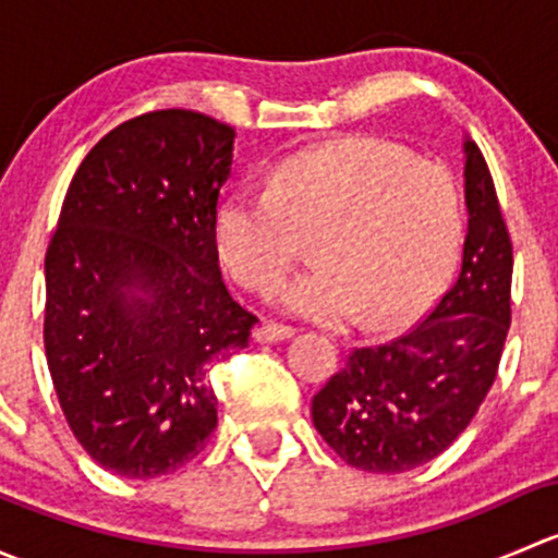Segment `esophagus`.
I'll use <instances>...</instances> for the list:
<instances>
[{
	"label": "esophagus",
	"instance_id": "obj_1",
	"mask_svg": "<svg viewBox=\"0 0 558 558\" xmlns=\"http://www.w3.org/2000/svg\"><path fill=\"white\" fill-rule=\"evenodd\" d=\"M291 335H294V326L278 324V320H264V324L253 331L256 342H283L289 340Z\"/></svg>",
	"mask_w": 558,
	"mask_h": 558
}]
</instances>
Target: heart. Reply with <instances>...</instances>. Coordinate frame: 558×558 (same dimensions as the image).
Returning a JSON list of instances; mask_svg holds the SVG:
<instances>
[{
    "label": "heart",
    "instance_id": "heart-1",
    "mask_svg": "<svg viewBox=\"0 0 558 558\" xmlns=\"http://www.w3.org/2000/svg\"><path fill=\"white\" fill-rule=\"evenodd\" d=\"M464 234L453 174L402 145L345 137L300 150L267 191H232L213 216L223 269L267 296L315 238L318 267L278 291L289 313L375 329L418 315L451 278Z\"/></svg>",
    "mask_w": 558,
    "mask_h": 558
}]
</instances>
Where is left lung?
I'll return each instance as SVG.
<instances>
[{"label": "left lung", "instance_id": "8db88e82", "mask_svg": "<svg viewBox=\"0 0 558 558\" xmlns=\"http://www.w3.org/2000/svg\"><path fill=\"white\" fill-rule=\"evenodd\" d=\"M466 238L459 278L415 329L356 348L313 397V424L356 470L408 472L475 418L510 329L513 245L481 148L464 140Z\"/></svg>", "mask_w": 558, "mask_h": 558}]
</instances>
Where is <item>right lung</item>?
<instances>
[{
    "label": "right lung",
    "mask_w": 558,
    "mask_h": 558,
    "mask_svg": "<svg viewBox=\"0 0 558 558\" xmlns=\"http://www.w3.org/2000/svg\"><path fill=\"white\" fill-rule=\"evenodd\" d=\"M234 129L156 110L105 134L77 167L45 253V356L86 453L159 477L218 426L207 373L247 348L256 315L218 269L213 216Z\"/></svg>",
    "instance_id": "1"
}]
</instances>
